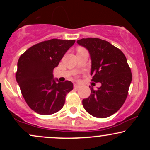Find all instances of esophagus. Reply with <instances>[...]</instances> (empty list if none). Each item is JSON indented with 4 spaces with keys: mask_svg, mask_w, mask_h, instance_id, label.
Masks as SVG:
<instances>
[{
    "mask_svg": "<svg viewBox=\"0 0 150 150\" xmlns=\"http://www.w3.org/2000/svg\"><path fill=\"white\" fill-rule=\"evenodd\" d=\"M80 86L79 85H76V84H75V85H74V88L75 89H78V88H80Z\"/></svg>",
    "mask_w": 150,
    "mask_h": 150,
    "instance_id": "esophagus-1",
    "label": "esophagus"
}]
</instances>
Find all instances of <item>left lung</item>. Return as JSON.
I'll return each instance as SVG.
<instances>
[{
  "label": "left lung",
  "mask_w": 150,
  "mask_h": 150,
  "mask_svg": "<svg viewBox=\"0 0 150 150\" xmlns=\"http://www.w3.org/2000/svg\"><path fill=\"white\" fill-rule=\"evenodd\" d=\"M87 49L92 61V81L100 82L97 90L82 100L86 111L97 118H107L124 104L132 81V73L123 53L109 42L98 38L77 40Z\"/></svg>",
  "instance_id": "8db88e82"
}]
</instances>
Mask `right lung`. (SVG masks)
<instances>
[{
	"label": "right lung",
	"instance_id": "obj_1",
	"mask_svg": "<svg viewBox=\"0 0 150 150\" xmlns=\"http://www.w3.org/2000/svg\"><path fill=\"white\" fill-rule=\"evenodd\" d=\"M75 40L52 39L28 49L18 62L17 82L30 108L41 115L58 112L65 104V96L73 84L53 78V70L58 65Z\"/></svg>",
	"mask_w": 150,
	"mask_h": 150
}]
</instances>
